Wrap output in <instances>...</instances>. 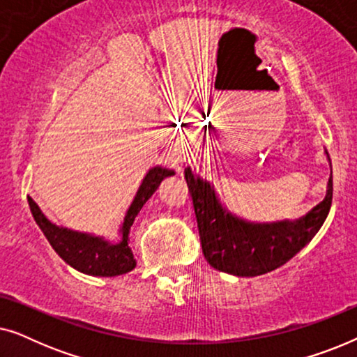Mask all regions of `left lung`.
<instances>
[{
	"mask_svg": "<svg viewBox=\"0 0 357 357\" xmlns=\"http://www.w3.org/2000/svg\"><path fill=\"white\" fill-rule=\"evenodd\" d=\"M325 154L330 162L326 149ZM185 180L193 199L204 258L216 270L242 278L265 275L299 253L324 226L333 198L330 175L324 202L299 221L252 226L234 218L219 202L213 185L190 167L185 169Z\"/></svg>",
	"mask_w": 357,
	"mask_h": 357,
	"instance_id": "obj_1",
	"label": "left lung"
}]
</instances>
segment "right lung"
I'll return each instance as SVG.
<instances>
[{
	"mask_svg": "<svg viewBox=\"0 0 357 357\" xmlns=\"http://www.w3.org/2000/svg\"><path fill=\"white\" fill-rule=\"evenodd\" d=\"M172 175H175L174 170L165 169L162 165H155V167H151L148 170V174L144 175L143 182L139 185L138 192L135 195L133 202H131L130 208L126 209L123 222H121L119 229V242H110L104 237L56 226V224L48 221L45 214L42 213V209L38 208V204L32 198H29V206H31L32 216L36 219L37 226L42 229L43 236L50 242L53 250L68 265L89 276H121L133 271L136 268V260L128 243L130 231L135 222V218L138 216L144 203L153 197L160 182L164 178L172 177Z\"/></svg>",
	"mask_w": 357,
	"mask_h": 357,
	"instance_id": "right-lung-1",
	"label": "right lung"
}]
</instances>
